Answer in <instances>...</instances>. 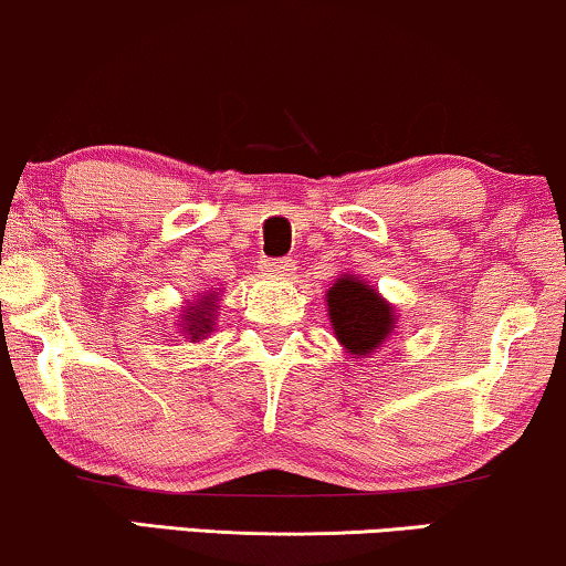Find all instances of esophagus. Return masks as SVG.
I'll return each instance as SVG.
<instances>
[{
	"label": "esophagus",
	"mask_w": 566,
	"mask_h": 566,
	"mask_svg": "<svg viewBox=\"0 0 566 566\" xmlns=\"http://www.w3.org/2000/svg\"><path fill=\"white\" fill-rule=\"evenodd\" d=\"M262 268H265V273H273V275H291L293 273V260H289V258L265 260V262H262Z\"/></svg>",
	"instance_id": "obj_1"
}]
</instances>
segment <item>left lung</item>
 I'll return each mask as SVG.
<instances>
[{
    "label": "left lung",
    "mask_w": 566,
    "mask_h": 566,
    "mask_svg": "<svg viewBox=\"0 0 566 566\" xmlns=\"http://www.w3.org/2000/svg\"><path fill=\"white\" fill-rule=\"evenodd\" d=\"M329 319L347 353H374L394 329L391 306L378 293L355 277H339L327 293Z\"/></svg>",
    "instance_id": "obj_1"
}]
</instances>
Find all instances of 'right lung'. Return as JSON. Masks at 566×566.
Instances as JSON below:
<instances>
[{"label":"right lung","instance_id":"add662e5","mask_svg":"<svg viewBox=\"0 0 566 566\" xmlns=\"http://www.w3.org/2000/svg\"><path fill=\"white\" fill-rule=\"evenodd\" d=\"M213 304L216 301H211V296H206V301H200V306H190L188 312V316H185V324H188V327L185 329H190V335H192V339H198L200 335H206V332H211L213 327H211V312H213Z\"/></svg>","mask_w":566,"mask_h":566}]
</instances>
